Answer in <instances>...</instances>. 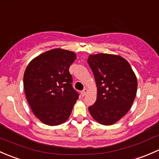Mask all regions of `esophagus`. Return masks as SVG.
<instances>
[{
    "mask_svg": "<svg viewBox=\"0 0 159 159\" xmlns=\"http://www.w3.org/2000/svg\"><path fill=\"white\" fill-rule=\"evenodd\" d=\"M87 92H88V89H84V90H83V91H81V95H82V96H84V95H86Z\"/></svg>",
    "mask_w": 159,
    "mask_h": 159,
    "instance_id": "obj_1",
    "label": "esophagus"
}]
</instances>
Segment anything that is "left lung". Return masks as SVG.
I'll return each instance as SVG.
<instances>
[{
	"mask_svg": "<svg viewBox=\"0 0 159 159\" xmlns=\"http://www.w3.org/2000/svg\"><path fill=\"white\" fill-rule=\"evenodd\" d=\"M98 88L97 99L89 110L94 120L111 125L131 108L137 92V78L129 62L121 56L91 54L88 59Z\"/></svg>",
	"mask_w": 159,
	"mask_h": 159,
	"instance_id": "obj_1",
	"label": "left lung"
}]
</instances>
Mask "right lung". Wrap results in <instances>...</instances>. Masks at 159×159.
I'll return each instance as SVG.
<instances>
[{"instance_id":"obj_1","label":"right lung","mask_w":159,"mask_h":159,"mask_svg":"<svg viewBox=\"0 0 159 159\" xmlns=\"http://www.w3.org/2000/svg\"><path fill=\"white\" fill-rule=\"evenodd\" d=\"M75 59L72 51L52 49L34 58L26 68L25 95L33 113L44 124L57 125L69 118L79 96L69 72Z\"/></svg>"}]
</instances>
